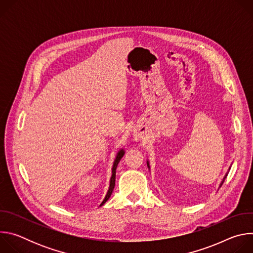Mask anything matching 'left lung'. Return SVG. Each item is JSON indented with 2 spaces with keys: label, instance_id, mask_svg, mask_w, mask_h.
<instances>
[{
  "label": "left lung",
  "instance_id": "1",
  "mask_svg": "<svg viewBox=\"0 0 253 253\" xmlns=\"http://www.w3.org/2000/svg\"><path fill=\"white\" fill-rule=\"evenodd\" d=\"M147 164H148V163H147ZM148 167H149V164H148ZM226 176H227V175H226ZM223 181H224V180H223ZM223 181H222V183H223Z\"/></svg>",
  "mask_w": 253,
  "mask_h": 253
}]
</instances>
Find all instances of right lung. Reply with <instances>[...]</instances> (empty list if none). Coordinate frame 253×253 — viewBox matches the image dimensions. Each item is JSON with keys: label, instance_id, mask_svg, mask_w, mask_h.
Segmentation results:
<instances>
[{"label": "right lung", "instance_id": "obj_1", "mask_svg": "<svg viewBox=\"0 0 253 253\" xmlns=\"http://www.w3.org/2000/svg\"><path fill=\"white\" fill-rule=\"evenodd\" d=\"M123 155H124V151L123 150H120L119 152H118V154H117V156H116V159H115V161H114V164H113V168H112V176H111V180H110V186H109V190H108V192H107V194H106V196H105V199L103 200V202L100 204V206H102L108 199L110 198V196H111V194H112V192H113V189H114V187H115V178H116V168H117V165H118V163L120 162V160H121V158L123 157Z\"/></svg>", "mask_w": 253, "mask_h": 253}]
</instances>
